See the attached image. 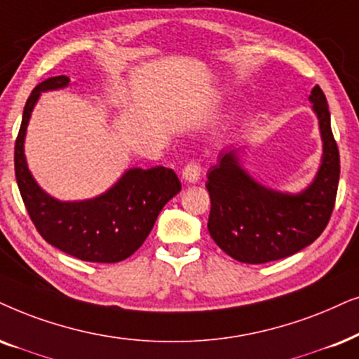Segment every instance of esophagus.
<instances>
[{
  "instance_id": "esophagus-1",
  "label": "esophagus",
  "mask_w": 359,
  "mask_h": 359,
  "mask_svg": "<svg viewBox=\"0 0 359 359\" xmlns=\"http://www.w3.org/2000/svg\"><path fill=\"white\" fill-rule=\"evenodd\" d=\"M201 176V168H199L198 161H189L183 170V181L186 184H194L199 181Z\"/></svg>"
}]
</instances>
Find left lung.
I'll return each instance as SVG.
<instances>
[{
    "mask_svg": "<svg viewBox=\"0 0 359 359\" xmlns=\"http://www.w3.org/2000/svg\"><path fill=\"white\" fill-rule=\"evenodd\" d=\"M309 100L318 118L323 153L313 181L300 193L259 183L244 168L245 147L241 143L222 150L209 170V234L239 262L265 264L288 257L310 245L328 224L338 189L339 153L322 88H311Z\"/></svg>",
    "mask_w": 359,
    "mask_h": 359,
    "instance_id": "8db88e82",
    "label": "left lung"
}]
</instances>
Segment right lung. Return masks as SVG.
<instances>
[{
	"label": "right lung",
	"mask_w": 359,
	"mask_h": 359,
	"mask_svg": "<svg viewBox=\"0 0 359 359\" xmlns=\"http://www.w3.org/2000/svg\"><path fill=\"white\" fill-rule=\"evenodd\" d=\"M69 83L67 76L50 77L36 86L26 102L15 147L18 188L46 242L86 262H120L145 242L163 206L181 191V183L173 170L155 166L127 170L111 188L90 199L60 201L46 193L27 168V125L41 94Z\"/></svg>",
	"instance_id": "right-lung-1"
}]
</instances>
